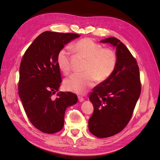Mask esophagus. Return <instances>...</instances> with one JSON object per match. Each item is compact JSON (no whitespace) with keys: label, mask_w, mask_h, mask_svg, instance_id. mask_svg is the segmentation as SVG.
<instances>
[{"label":"esophagus","mask_w":160,"mask_h":160,"mask_svg":"<svg viewBox=\"0 0 160 160\" xmlns=\"http://www.w3.org/2000/svg\"><path fill=\"white\" fill-rule=\"evenodd\" d=\"M78 99H79V101H80V102H82V101H84V98H82V97H80V96L78 97Z\"/></svg>","instance_id":"obj_1"}]
</instances>
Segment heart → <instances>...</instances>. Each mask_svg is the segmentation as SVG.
I'll return each instance as SVG.
<instances>
[{
  "instance_id": "heart-1",
  "label": "heart",
  "mask_w": 160,
  "mask_h": 160,
  "mask_svg": "<svg viewBox=\"0 0 160 160\" xmlns=\"http://www.w3.org/2000/svg\"><path fill=\"white\" fill-rule=\"evenodd\" d=\"M77 54L87 59L83 74L75 73L65 79L64 86L67 90L83 94L93 87L96 80L101 82L107 79L117 65L116 53L109 48H103L90 38L77 41L72 46ZM57 63L65 75L71 71V53L67 48H62L57 53Z\"/></svg>"
}]
</instances>
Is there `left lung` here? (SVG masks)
I'll return each mask as SVG.
<instances>
[{"instance_id":"obj_1","label":"left lung","mask_w":160,"mask_h":160,"mask_svg":"<svg viewBox=\"0 0 160 160\" xmlns=\"http://www.w3.org/2000/svg\"><path fill=\"white\" fill-rule=\"evenodd\" d=\"M116 47L117 65L113 73L93 89L89 100L93 105L89 119V132L95 136H113L126 127L141 93L139 69L133 56L115 37L101 41Z\"/></svg>"}]
</instances>
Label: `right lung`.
I'll return each instance as SVG.
<instances>
[{"label": "right lung", "instance_id": "obj_1", "mask_svg": "<svg viewBox=\"0 0 160 160\" xmlns=\"http://www.w3.org/2000/svg\"><path fill=\"white\" fill-rule=\"evenodd\" d=\"M79 37L75 33L43 32L22 58L18 95L31 123L43 133H55L61 130L66 109L78 101L71 92L57 93L62 80L56 59L58 52Z\"/></svg>", "mask_w": 160, "mask_h": 160}]
</instances>
